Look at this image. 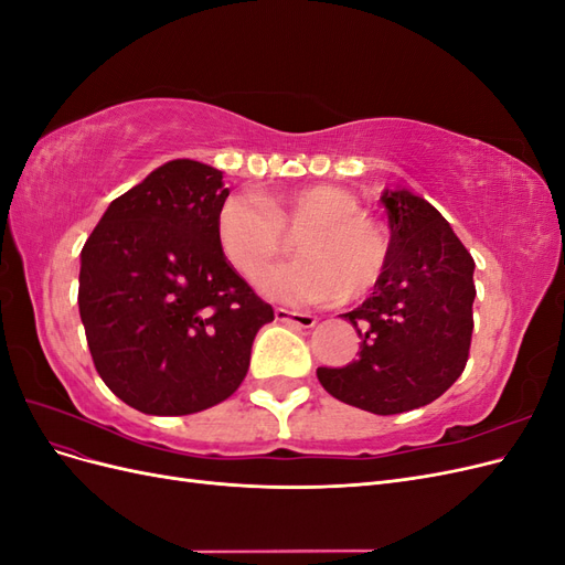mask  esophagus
Wrapping results in <instances>:
<instances>
[{"label":"esophagus","mask_w":565,"mask_h":565,"mask_svg":"<svg viewBox=\"0 0 565 565\" xmlns=\"http://www.w3.org/2000/svg\"><path fill=\"white\" fill-rule=\"evenodd\" d=\"M276 320H280L285 324H292V328H299V330H311L318 322V318L313 313L289 311V309H276Z\"/></svg>","instance_id":"34e87169"}]
</instances>
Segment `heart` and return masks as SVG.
Returning <instances> with one entry per match:
<instances>
[{
  "mask_svg": "<svg viewBox=\"0 0 565 565\" xmlns=\"http://www.w3.org/2000/svg\"><path fill=\"white\" fill-rule=\"evenodd\" d=\"M299 234L303 260L267 274ZM216 241L247 280L260 278L266 295L295 303L358 299L380 282L388 264V235L361 210L347 188L306 183L259 200L231 195L216 212Z\"/></svg>",
  "mask_w": 565,
  "mask_h": 565,
  "instance_id": "obj_1",
  "label": "heart"
}]
</instances>
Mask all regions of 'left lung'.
Instances as JSON below:
<instances>
[{
  "mask_svg": "<svg viewBox=\"0 0 565 565\" xmlns=\"http://www.w3.org/2000/svg\"><path fill=\"white\" fill-rule=\"evenodd\" d=\"M391 243L374 292L344 313L358 361L318 367L324 391L374 415H401L443 396L469 361L473 259L440 212L407 191L384 193Z\"/></svg>",
  "mask_w": 565,
  "mask_h": 565,
  "instance_id": "8db88e82",
  "label": "left lung"
}]
</instances>
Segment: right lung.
<instances>
[{
	"mask_svg": "<svg viewBox=\"0 0 565 565\" xmlns=\"http://www.w3.org/2000/svg\"><path fill=\"white\" fill-rule=\"evenodd\" d=\"M221 179L195 160L167 162L115 198L82 247L92 361L139 413L193 415L233 396L256 332L276 318L218 247Z\"/></svg>",
	"mask_w": 565,
	"mask_h": 565,
	"instance_id": "obj_1",
	"label": "right lung"
}]
</instances>
